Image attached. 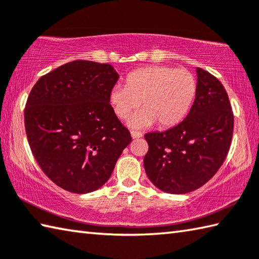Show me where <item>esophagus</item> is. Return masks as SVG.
<instances>
[{"label":"esophagus","instance_id":"esophagus-1","mask_svg":"<svg viewBox=\"0 0 259 259\" xmlns=\"http://www.w3.org/2000/svg\"><path fill=\"white\" fill-rule=\"evenodd\" d=\"M130 134H131V137H133V139H138V138H142L143 137V134L140 133V131L133 130Z\"/></svg>","mask_w":259,"mask_h":259}]
</instances>
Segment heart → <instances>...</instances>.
Masks as SVG:
<instances>
[{
    "label": "heart",
    "instance_id": "b5f03b06",
    "mask_svg": "<svg viewBox=\"0 0 259 259\" xmlns=\"http://www.w3.org/2000/svg\"><path fill=\"white\" fill-rule=\"evenodd\" d=\"M197 83L186 69L152 65L136 70L126 77L125 84H115L109 101L114 113L125 119L140 105L143 109L129 120L134 128H144L158 122L167 128L178 124L189 111Z\"/></svg>",
    "mask_w": 259,
    "mask_h": 259
}]
</instances>
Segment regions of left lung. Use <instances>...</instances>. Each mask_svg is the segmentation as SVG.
<instances>
[{
	"mask_svg": "<svg viewBox=\"0 0 259 259\" xmlns=\"http://www.w3.org/2000/svg\"><path fill=\"white\" fill-rule=\"evenodd\" d=\"M196 97L186 119L163 133L145 135L146 175L168 194L204 186L222 165L231 145L233 113L219 79L197 68Z\"/></svg>",
	"mask_w": 259,
	"mask_h": 259,
	"instance_id": "obj_1",
	"label": "left lung"
}]
</instances>
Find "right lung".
<instances>
[{
  "label": "right lung",
  "instance_id": "1",
  "mask_svg": "<svg viewBox=\"0 0 259 259\" xmlns=\"http://www.w3.org/2000/svg\"><path fill=\"white\" fill-rule=\"evenodd\" d=\"M117 79L111 64L77 60L40 77L28 96L25 128L32 155L64 190L100 189L131 143L109 101Z\"/></svg>",
  "mask_w": 259,
  "mask_h": 259
}]
</instances>
